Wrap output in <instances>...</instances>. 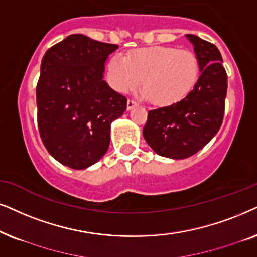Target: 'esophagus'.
<instances>
[{"label": "esophagus", "instance_id": "1", "mask_svg": "<svg viewBox=\"0 0 257 257\" xmlns=\"http://www.w3.org/2000/svg\"><path fill=\"white\" fill-rule=\"evenodd\" d=\"M138 102H135L134 100H128L126 101V109H128V110H132L133 108H135V107H138Z\"/></svg>", "mask_w": 257, "mask_h": 257}]
</instances>
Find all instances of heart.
<instances>
[{"label": "heart", "instance_id": "b5f03b06", "mask_svg": "<svg viewBox=\"0 0 257 257\" xmlns=\"http://www.w3.org/2000/svg\"><path fill=\"white\" fill-rule=\"evenodd\" d=\"M201 64L197 55L176 47L143 48L115 55L108 62L109 84L118 93L138 88L142 80L145 97L160 107L183 101L197 84Z\"/></svg>", "mask_w": 257, "mask_h": 257}]
</instances>
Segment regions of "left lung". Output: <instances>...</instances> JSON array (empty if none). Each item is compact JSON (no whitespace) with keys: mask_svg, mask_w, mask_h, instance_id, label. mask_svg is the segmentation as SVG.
I'll return each instance as SVG.
<instances>
[{"mask_svg":"<svg viewBox=\"0 0 257 257\" xmlns=\"http://www.w3.org/2000/svg\"><path fill=\"white\" fill-rule=\"evenodd\" d=\"M201 64L194 90L179 103L149 110L143 138L154 152L174 160L201 150L223 121L228 77L220 50L213 43L187 34Z\"/></svg>","mask_w":257,"mask_h":257,"instance_id":"8db88e82","label":"left lung"}]
</instances>
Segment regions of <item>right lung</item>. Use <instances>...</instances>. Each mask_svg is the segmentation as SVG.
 I'll list each match as a JSON object with an SVG mask.
<instances>
[{"label": "right lung", "instance_id": "right-lung-1", "mask_svg": "<svg viewBox=\"0 0 257 257\" xmlns=\"http://www.w3.org/2000/svg\"><path fill=\"white\" fill-rule=\"evenodd\" d=\"M118 46L74 34L49 48L36 87L37 124L55 160L85 169L107 153L110 124L126 98L103 80L105 60Z\"/></svg>", "mask_w": 257, "mask_h": 257}]
</instances>
